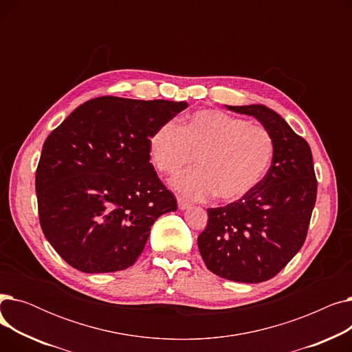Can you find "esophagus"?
<instances>
[{
  "label": "esophagus",
  "mask_w": 352,
  "mask_h": 352,
  "mask_svg": "<svg viewBox=\"0 0 352 352\" xmlns=\"http://www.w3.org/2000/svg\"><path fill=\"white\" fill-rule=\"evenodd\" d=\"M191 207V204L188 201H186V199H182V198H178V208L181 210V211H184V210H188Z\"/></svg>",
  "instance_id": "esophagus-1"
}]
</instances>
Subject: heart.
Segmentation results:
<instances>
[{
  "mask_svg": "<svg viewBox=\"0 0 352 352\" xmlns=\"http://www.w3.org/2000/svg\"><path fill=\"white\" fill-rule=\"evenodd\" d=\"M157 168L174 175L197 157L198 168L181 174L171 186L190 199L212 195L235 202L248 195L265 177L274 157V140L267 128L217 109L192 114L184 126L170 121L150 138Z\"/></svg>",
  "mask_w": 352,
  "mask_h": 352,
  "instance_id": "obj_1",
  "label": "heart"
}]
</instances>
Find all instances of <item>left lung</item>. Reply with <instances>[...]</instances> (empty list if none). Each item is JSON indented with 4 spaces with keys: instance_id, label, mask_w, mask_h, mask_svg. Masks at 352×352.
I'll use <instances>...</instances> for the list:
<instances>
[{
    "instance_id": "obj_1",
    "label": "left lung",
    "mask_w": 352,
    "mask_h": 352,
    "mask_svg": "<svg viewBox=\"0 0 352 352\" xmlns=\"http://www.w3.org/2000/svg\"><path fill=\"white\" fill-rule=\"evenodd\" d=\"M226 107L268 129L274 157L248 195L207 210L208 224L198 236V250L221 278L258 284L271 280L301 250L317 199V178L308 142L280 114L261 104Z\"/></svg>"
}]
</instances>
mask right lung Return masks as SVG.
<instances>
[{
    "label": "right lung",
    "mask_w": 352,
    "mask_h": 352,
    "mask_svg": "<svg viewBox=\"0 0 352 352\" xmlns=\"http://www.w3.org/2000/svg\"><path fill=\"white\" fill-rule=\"evenodd\" d=\"M187 107L100 97L48 135L35 191L43 232L65 263L102 274L137 261L153 224L177 210L150 162V138Z\"/></svg>",
    "instance_id": "obj_1"
}]
</instances>
